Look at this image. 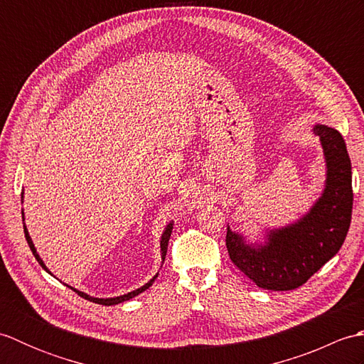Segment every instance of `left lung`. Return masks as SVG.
Wrapping results in <instances>:
<instances>
[{
  "instance_id": "left-lung-1",
  "label": "left lung",
  "mask_w": 364,
  "mask_h": 364,
  "mask_svg": "<svg viewBox=\"0 0 364 364\" xmlns=\"http://www.w3.org/2000/svg\"><path fill=\"white\" fill-rule=\"evenodd\" d=\"M327 162L326 189L300 220L269 231L264 244H247L227 228V250L241 272L270 291H291L331 259L341 249L352 219V166L339 131L314 125Z\"/></svg>"
}]
</instances>
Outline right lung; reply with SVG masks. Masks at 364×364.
Instances as JSON below:
<instances>
[{
	"instance_id": "1",
	"label": "right lung",
	"mask_w": 364,
	"mask_h": 364,
	"mask_svg": "<svg viewBox=\"0 0 364 364\" xmlns=\"http://www.w3.org/2000/svg\"><path fill=\"white\" fill-rule=\"evenodd\" d=\"M21 214H23V211H21ZM23 218V215H21ZM25 219V218H23ZM23 228H25V237H26V241H28V245H29V249H31V252H33V255L36 257V259H37V262L38 264H41L46 272L48 274H51L48 269H46V266L43 264V261L41 259V257H38V253H37V250H36V247H34V244H33V241H31V237H29V233H28V228H26V225H23ZM172 228H173V223L170 222L168 225H167V228L164 230V233H162V237H161V257H162V262H164V259H166V253H167V245H168V239H170V235H172ZM158 277V274L154 275L151 280L149 282V283H145L142 288H139V289H136V291H131V292H128V294H123V296H119V297H111V299H98V297H90V296H87L86 292H81V291H78V289H73L76 294H78V296H81L82 299H86V300H90V301H94V304H100V305H106V306H109V305H117V304H122V301H127V300H129V299H133V297H136V296H139V294L141 292H144L145 289H149L150 286L153 284V282H154V278Z\"/></svg>"
}]
</instances>
